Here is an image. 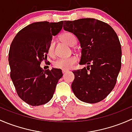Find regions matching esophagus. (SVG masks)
Returning <instances> with one entry per match:
<instances>
[{"instance_id":"esophagus-1","label":"esophagus","mask_w":132,"mask_h":132,"mask_svg":"<svg viewBox=\"0 0 132 132\" xmlns=\"http://www.w3.org/2000/svg\"><path fill=\"white\" fill-rule=\"evenodd\" d=\"M62 73H63V74H65L66 73L68 72V71H67V70H62Z\"/></svg>"}]
</instances>
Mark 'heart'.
<instances>
[{
	"instance_id": "obj_1",
	"label": "heart",
	"mask_w": 132,
	"mask_h": 132,
	"mask_svg": "<svg viewBox=\"0 0 132 132\" xmlns=\"http://www.w3.org/2000/svg\"><path fill=\"white\" fill-rule=\"evenodd\" d=\"M61 39L69 45H74L76 43L77 39L73 34L70 32H65L61 35ZM55 42L54 40L50 41L48 47V53L51 57L55 55ZM77 58L75 56H71L69 57L59 59L54 63V66L55 68L61 69L62 70H67L71 69L75 64L77 62Z\"/></svg>"
}]
</instances>
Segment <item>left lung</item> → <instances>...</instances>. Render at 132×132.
Listing matches in <instances>:
<instances>
[{
  "label": "left lung",
  "instance_id": "obj_1",
  "mask_svg": "<svg viewBox=\"0 0 132 132\" xmlns=\"http://www.w3.org/2000/svg\"><path fill=\"white\" fill-rule=\"evenodd\" d=\"M63 28L78 38L82 48L79 64L87 65L73 71V92L82 102H101L114 89L121 67L118 35L109 24L94 18L64 21Z\"/></svg>",
  "mask_w": 132,
  "mask_h": 132
}]
</instances>
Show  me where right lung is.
I'll list each match as a JSON object with an SVG mask.
<instances>
[{
    "label": "right lung",
    "mask_w": 132,
    "mask_h": 132,
    "mask_svg": "<svg viewBox=\"0 0 132 132\" xmlns=\"http://www.w3.org/2000/svg\"><path fill=\"white\" fill-rule=\"evenodd\" d=\"M63 22H34L20 30L11 43V78L18 96L32 106L48 102L62 77L61 69L44 70L40 64L47 59L49 44L61 30Z\"/></svg>",
    "instance_id": "right-lung-1"
}]
</instances>
